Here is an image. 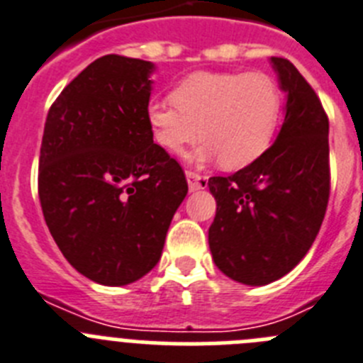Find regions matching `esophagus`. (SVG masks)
<instances>
[{
  "label": "esophagus",
  "mask_w": 363,
  "mask_h": 363,
  "mask_svg": "<svg viewBox=\"0 0 363 363\" xmlns=\"http://www.w3.org/2000/svg\"><path fill=\"white\" fill-rule=\"evenodd\" d=\"M186 179H188V186L191 191H197V189H202L208 186V177L197 174V172H186Z\"/></svg>",
  "instance_id": "obj_1"
}]
</instances>
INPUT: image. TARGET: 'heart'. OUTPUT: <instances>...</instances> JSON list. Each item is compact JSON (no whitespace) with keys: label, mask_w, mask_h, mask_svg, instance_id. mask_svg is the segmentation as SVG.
Masks as SVG:
<instances>
[{"label":"heart","mask_w":363,"mask_h":363,"mask_svg":"<svg viewBox=\"0 0 363 363\" xmlns=\"http://www.w3.org/2000/svg\"><path fill=\"white\" fill-rule=\"evenodd\" d=\"M282 94L264 72H195L146 110L155 145L179 153L204 139L197 161L218 159L226 169L250 166L273 143Z\"/></svg>","instance_id":"1"}]
</instances>
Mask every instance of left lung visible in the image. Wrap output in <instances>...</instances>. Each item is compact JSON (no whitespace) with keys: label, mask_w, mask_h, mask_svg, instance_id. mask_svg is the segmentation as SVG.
<instances>
[{"label":"left lung","mask_w":363,"mask_h":363,"mask_svg":"<svg viewBox=\"0 0 363 363\" xmlns=\"http://www.w3.org/2000/svg\"><path fill=\"white\" fill-rule=\"evenodd\" d=\"M287 94L277 141L230 177H211L217 201L208 231L218 269L237 282H275L315 242L331 189L329 119L311 84L284 57H271Z\"/></svg>","instance_id":"8db88e82"}]
</instances>
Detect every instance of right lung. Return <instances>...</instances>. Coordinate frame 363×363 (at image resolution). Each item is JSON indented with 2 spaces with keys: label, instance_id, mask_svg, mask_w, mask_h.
<instances>
[{
  "label": "right lung",
  "instance_id": "1",
  "mask_svg": "<svg viewBox=\"0 0 363 363\" xmlns=\"http://www.w3.org/2000/svg\"><path fill=\"white\" fill-rule=\"evenodd\" d=\"M150 61L103 55L52 103L38 194L65 259L103 286H126L159 262L188 194L181 164L150 133Z\"/></svg>",
  "mask_w": 363,
  "mask_h": 363
}]
</instances>
